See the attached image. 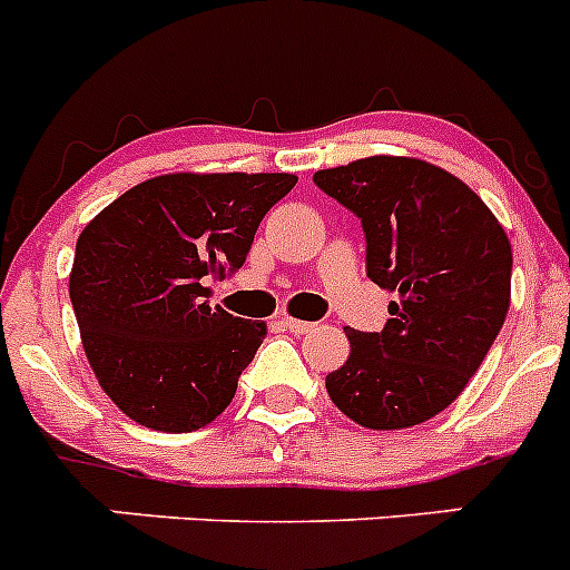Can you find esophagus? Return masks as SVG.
Listing matches in <instances>:
<instances>
[{
    "mask_svg": "<svg viewBox=\"0 0 570 570\" xmlns=\"http://www.w3.org/2000/svg\"><path fill=\"white\" fill-rule=\"evenodd\" d=\"M282 324H285V327L296 335H305V333H313V330H316V324L313 322H302V318H291V316L282 318Z\"/></svg>",
    "mask_w": 570,
    "mask_h": 570,
    "instance_id": "34e87169",
    "label": "esophagus"
}]
</instances>
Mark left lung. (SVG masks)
<instances>
[{
	"label": "left lung",
	"instance_id": "1",
	"mask_svg": "<svg viewBox=\"0 0 570 570\" xmlns=\"http://www.w3.org/2000/svg\"><path fill=\"white\" fill-rule=\"evenodd\" d=\"M361 218L366 276L397 294L381 333L346 330L330 400L357 425L400 431L444 411L490 352L509 311L512 246L484 200L448 170L370 156L313 176Z\"/></svg>",
	"mask_w": 570,
	"mask_h": 570
}]
</instances>
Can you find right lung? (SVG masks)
<instances>
[{
    "label": "right lung",
    "instance_id": "add662e5",
    "mask_svg": "<svg viewBox=\"0 0 570 570\" xmlns=\"http://www.w3.org/2000/svg\"><path fill=\"white\" fill-rule=\"evenodd\" d=\"M291 173H170L111 200L78 237L69 299L86 357L122 414L154 431L209 425L265 324L209 305L207 279L246 263Z\"/></svg>",
    "mask_w": 570,
    "mask_h": 570
}]
</instances>
